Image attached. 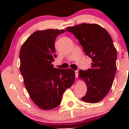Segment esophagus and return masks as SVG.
<instances>
[{
    "label": "esophagus",
    "mask_w": 129,
    "mask_h": 129,
    "mask_svg": "<svg viewBox=\"0 0 129 129\" xmlns=\"http://www.w3.org/2000/svg\"><path fill=\"white\" fill-rule=\"evenodd\" d=\"M78 71L77 70V71H75V76L76 78L78 77Z\"/></svg>",
    "instance_id": "obj_1"
}]
</instances>
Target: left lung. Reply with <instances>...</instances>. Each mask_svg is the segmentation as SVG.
Wrapping results in <instances>:
<instances>
[{
    "instance_id": "8db88e82",
    "label": "left lung",
    "mask_w": 129,
    "mask_h": 129,
    "mask_svg": "<svg viewBox=\"0 0 129 129\" xmlns=\"http://www.w3.org/2000/svg\"><path fill=\"white\" fill-rule=\"evenodd\" d=\"M66 31L74 34L92 60L90 69L79 71V78L87 86L86 94L81 99L97 103L110 90L116 72L117 53L112 39L105 29L96 24L82 23L68 27Z\"/></svg>"
}]
</instances>
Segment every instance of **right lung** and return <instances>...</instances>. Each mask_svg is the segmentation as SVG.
<instances>
[{
    "instance_id": "right-lung-1",
    "label": "right lung",
    "mask_w": 129,
    "mask_h": 129,
    "mask_svg": "<svg viewBox=\"0 0 129 129\" xmlns=\"http://www.w3.org/2000/svg\"><path fill=\"white\" fill-rule=\"evenodd\" d=\"M64 29H48L34 32L21 47L20 71L30 99L39 108L47 110L58 106L62 95L75 81V72L53 67L57 56L54 41Z\"/></svg>"
}]
</instances>
